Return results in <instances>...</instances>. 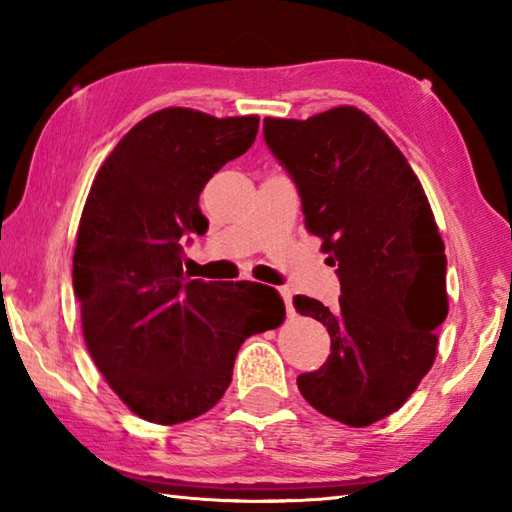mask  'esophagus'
Wrapping results in <instances>:
<instances>
[{
	"label": "esophagus",
	"mask_w": 512,
	"mask_h": 512,
	"mask_svg": "<svg viewBox=\"0 0 512 512\" xmlns=\"http://www.w3.org/2000/svg\"><path fill=\"white\" fill-rule=\"evenodd\" d=\"M280 296L284 300V305H287V316L293 318L296 316V309H293V293L289 287H280Z\"/></svg>",
	"instance_id": "esophagus-1"
}]
</instances>
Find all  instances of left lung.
I'll return each instance as SVG.
<instances>
[{
    "label": "left lung",
    "mask_w": 512,
    "mask_h": 512,
    "mask_svg": "<svg viewBox=\"0 0 512 512\" xmlns=\"http://www.w3.org/2000/svg\"><path fill=\"white\" fill-rule=\"evenodd\" d=\"M264 137L341 280L336 309L293 300L332 336L327 361L298 388L327 418L368 427L400 409L436 361L449 309L443 237L411 164L363 110L264 117Z\"/></svg>",
    "instance_id": "obj_1"
}]
</instances>
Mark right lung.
<instances>
[{
    "label": "right lung",
    "mask_w": 512,
    "mask_h": 512,
    "mask_svg": "<svg viewBox=\"0 0 512 512\" xmlns=\"http://www.w3.org/2000/svg\"><path fill=\"white\" fill-rule=\"evenodd\" d=\"M257 115L164 108L121 137L94 176L76 232L74 293L92 361L135 415L194 420L230 386L248 336L284 323L280 293L183 273L185 232L207 230L198 196L253 146Z\"/></svg>",
    "instance_id": "add662e5"
}]
</instances>
